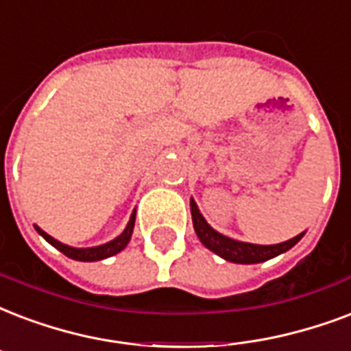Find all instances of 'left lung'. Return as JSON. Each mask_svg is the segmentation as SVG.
<instances>
[{
	"mask_svg": "<svg viewBox=\"0 0 351 351\" xmlns=\"http://www.w3.org/2000/svg\"><path fill=\"white\" fill-rule=\"evenodd\" d=\"M191 217H193V228L197 232V237L206 248H210L211 252H215L226 261L241 265L261 263V261H267V259L276 258L280 254L287 252L289 248H293L306 234V232H302L293 239L283 241V243H278V245H252V243L235 241L211 228L210 224L206 223V219L202 217V213L199 211L197 202L193 199H191Z\"/></svg>",
	"mask_w": 351,
	"mask_h": 351,
	"instance_id": "left-lung-1",
	"label": "left lung"
}]
</instances>
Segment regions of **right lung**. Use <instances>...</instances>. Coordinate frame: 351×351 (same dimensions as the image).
I'll return each instance as SVG.
<instances>
[{"label":"right lung","instance_id":"add662e5","mask_svg":"<svg viewBox=\"0 0 351 351\" xmlns=\"http://www.w3.org/2000/svg\"><path fill=\"white\" fill-rule=\"evenodd\" d=\"M134 223H136V211H132V215H130V221H128L127 228L123 230L121 235H117L116 239L108 241V243H104V245H99V247H90V248H75L69 247V245H64L60 241H57L55 237H51L49 234H45L44 230L38 228L36 224H34V228L38 232L42 237H44L49 245L60 250L64 256H68L71 259H77V261H99V259H106L114 256V254L121 252L123 248L127 247L128 241L132 237V230H134Z\"/></svg>","mask_w":351,"mask_h":351}]
</instances>
